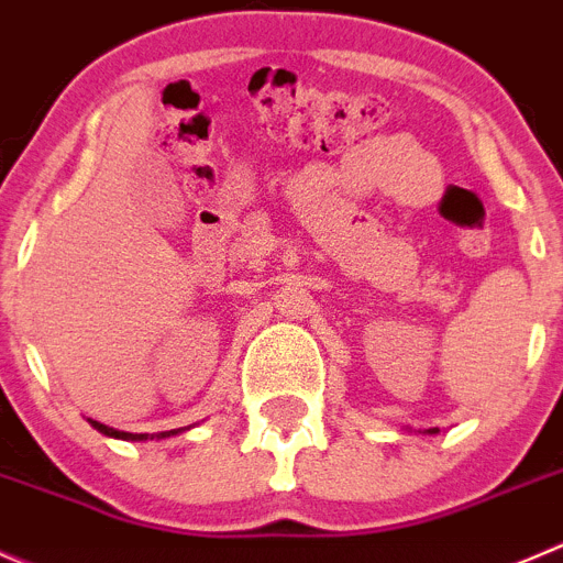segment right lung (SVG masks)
I'll return each instance as SVG.
<instances>
[{
  "instance_id": "right-lung-1",
  "label": "right lung",
  "mask_w": 563,
  "mask_h": 563,
  "mask_svg": "<svg viewBox=\"0 0 563 563\" xmlns=\"http://www.w3.org/2000/svg\"><path fill=\"white\" fill-rule=\"evenodd\" d=\"M92 423V429H98V432L101 434H107V438H118V440H154V438H148V434H131V432H118V429H112V427H103V423H98V420H90ZM170 434H176V432H162V438H170Z\"/></svg>"
}]
</instances>
